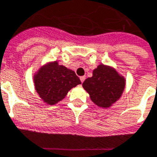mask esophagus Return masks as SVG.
Listing matches in <instances>:
<instances>
[{
  "label": "esophagus",
  "mask_w": 157,
  "mask_h": 157,
  "mask_svg": "<svg viewBox=\"0 0 157 157\" xmlns=\"http://www.w3.org/2000/svg\"><path fill=\"white\" fill-rule=\"evenodd\" d=\"M80 80H81V83H83L84 81H85V80H86V76H81V77H80Z\"/></svg>",
  "instance_id": "1"
}]
</instances>
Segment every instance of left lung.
I'll return each mask as SVG.
<instances>
[{"instance_id": "1", "label": "left lung", "mask_w": 157, "mask_h": 157, "mask_svg": "<svg viewBox=\"0 0 157 157\" xmlns=\"http://www.w3.org/2000/svg\"><path fill=\"white\" fill-rule=\"evenodd\" d=\"M82 86L95 105L109 108L121 97L125 79L113 68L100 64L93 71V76L86 79Z\"/></svg>"}]
</instances>
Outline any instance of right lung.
Instances as JSON below:
<instances>
[{
	"label": "right lung",
	"instance_id": "right-lung-1",
	"mask_svg": "<svg viewBox=\"0 0 157 157\" xmlns=\"http://www.w3.org/2000/svg\"><path fill=\"white\" fill-rule=\"evenodd\" d=\"M33 81L37 93L50 105L63 100L71 88L81 84L73 71L56 61L42 67L34 75Z\"/></svg>",
	"mask_w": 157,
	"mask_h": 157
}]
</instances>
